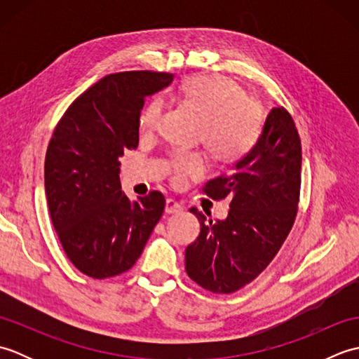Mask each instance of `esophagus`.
<instances>
[{
	"instance_id": "1",
	"label": "esophagus",
	"mask_w": 359,
	"mask_h": 359,
	"mask_svg": "<svg viewBox=\"0 0 359 359\" xmlns=\"http://www.w3.org/2000/svg\"><path fill=\"white\" fill-rule=\"evenodd\" d=\"M182 210V205L175 201V199H166V203H165V212H168V215H172V212H180Z\"/></svg>"
}]
</instances>
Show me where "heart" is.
<instances>
[{
    "mask_svg": "<svg viewBox=\"0 0 359 359\" xmlns=\"http://www.w3.org/2000/svg\"><path fill=\"white\" fill-rule=\"evenodd\" d=\"M179 89L189 104L203 112L197 140L207 143L217 162L238 163L255 149L262 134V111L238 83L224 75H193ZM162 112L163 102L151 98L137 118L139 133L154 134ZM171 170L175 184L184 185L207 172V160L201 152L179 149L171 157Z\"/></svg>",
    "mask_w": 359,
    "mask_h": 359,
    "instance_id": "1",
    "label": "heart"
}]
</instances>
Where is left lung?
<instances>
[{
    "mask_svg": "<svg viewBox=\"0 0 359 359\" xmlns=\"http://www.w3.org/2000/svg\"><path fill=\"white\" fill-rule=\"evenodd\" d=\"M301 139L285 108H273L255 149L233 171L210 180L202 191L215 201L230 197L225 220L201 222V234L185 250V269L212 293H234L261 274L292 230L301 189Z\"/></svg>",
    "mask_w": 359,
    "mask_h": 359,
    "instance_id": "left-lung-1",
    "label": "left lung"
}]
</instances>
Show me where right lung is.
<instances>
[{"label": "right lung", "instance_id": "add662e5", "mask_svg": "<svg viewBox=\"0 0 359 359\" xmlns=\"http://www.w3.org/2000/svg\"><path fill=\"white\" fill-rule=\"evenodd\" d=\"M174 75L109 74L75 98L52 134L44 160L49 215L66 256L94 279L128 271L163 215L160 191L131 202L121 191L118 157L139 144L144 98Z\"/></svg>", "mask_w": 359, "mask_h": 359}]
</instances>
